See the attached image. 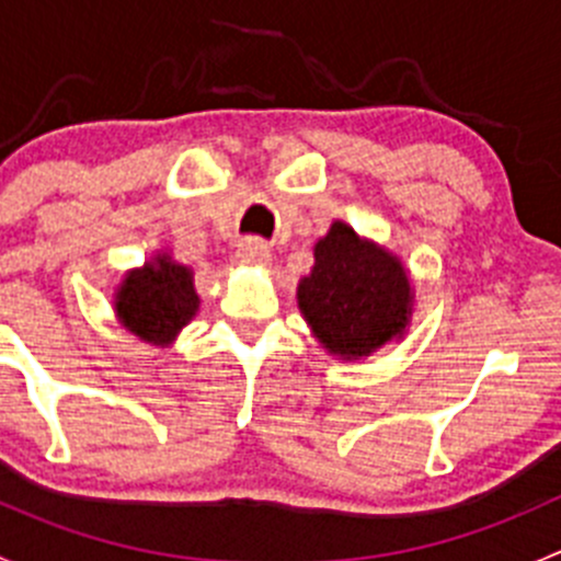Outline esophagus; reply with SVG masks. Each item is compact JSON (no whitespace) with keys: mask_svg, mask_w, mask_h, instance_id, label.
<instances>
[{"mask_svg":"<svg viewBox=\"0 0 561 561\" xmlns=\"http://www.w3.org/2000/svg\"><path fill=\"white\" fill-rule=\"evenodd\" d=\"M239 260L254 265H268L271 263V247L260 239H244L239 244Z\"/></svg>","mask_w":561,"mask_h":561,"instance_id":"esophagus-1","label":"esophagus"}]
</instances>
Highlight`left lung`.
Instances as JSON below:
<instances>
[{
	"label": "left lung",
	"instance_id": "obj_1",
	"mask_svg": "<svg viewBox=\"0 0 561 561\" xmlns=\"http://www.w3.org/2000/svg\"><path fill=\"white\" fill-rule=\"evenodd\" d=\"M296 296L314 342L339 360L369 358L404 339L415 312V287L399 254L344 219L317 239L314 265Z\"/></svg>",
	"mask_w": 561,
	"mask_h": 561
}]
</instances>
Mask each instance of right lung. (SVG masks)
<instances>
[{
	"mask_svg": "<svg viewBox=\"0 0 561 561\" xmlns=\"http://www.w3.org/2000/svg\"><path fill=\"white\" fill-rule=\"evenodd\" d=\"M197 312L195 271L173 260L171 249H157L140 268H129L113 290L118 325L154 347H171Z\"/></svg>",
	"mask_w": 561,
	"mask_h": 561,
	"instance_id": "1",
	"label": "right lung"
}]
</instances>
